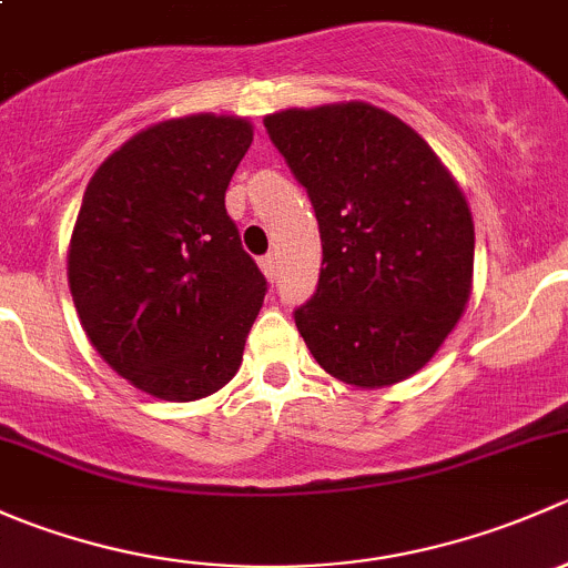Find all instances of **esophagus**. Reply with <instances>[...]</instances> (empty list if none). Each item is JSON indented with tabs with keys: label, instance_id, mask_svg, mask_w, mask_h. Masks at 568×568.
Wrapping results in <instances>:
<instances>
[{
	"label": "esophagus",
	"instance_id": "esophagus-1",
	"mask_svg": "<svg viewBox=\"0 0 568 568\" xmlns=\"http://www.w3.org/2000/svg\"><path fill=\"white\" fill-rule=\"evenodd\" d=\"M261 272L266 274L268 283H274V280H277V257H274V255L261 257Z\"/></svg>",
	"mask_w": 568,
	"mask_h": 568
}]
</instances>
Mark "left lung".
I'll use <instances>...</instances> for the list:
<instances>
[{"instance_id":"1","label":"left lung","mask_w":568,"mask_h":568,"mask_svg":"<svg viewBox=\"0 0 568 568\" xmlns=\"http://www.w3.org/2000/svg\"><path fill=\"white\" fill-rule=\"evenodd\" d=\"M263 125L318 220L324 257L316 296L294 313L300 335L343 385L409 379L473 294L462 186L412 125L365 101L280 109Z\"/></svg>"}]
</instances>
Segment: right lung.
<instances>
[{
  "label": "right lung",
  "mask_w": 568,
  "mask_h": 568,
  "mask_svg": "<svg viewBox=\"0 0 568 568\" xmlns=\"http://www.w3.org/2000/svg\"><path fill=\"white\" fill-rule=\"evenodd\" d=\"M252 123L197 112L153 123L90 178L68 285L101 359L136 390L197 400L242 368L266 280L244 252L225 192Z\"/></svg>",
  "instance_id": "obj_1"
}]
</instances>
